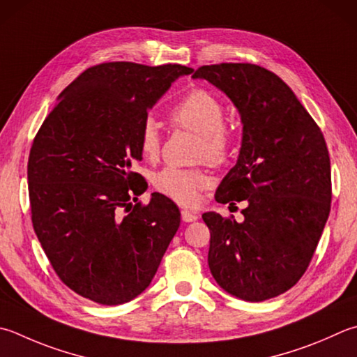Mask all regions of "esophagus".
Segmentation results:
<instances>
[{
    "instance_id": "34e87169",
    "label": "esophagus",
    "mask_w": 357,
    "mask_h": 357,
    "mask_svg": "<svg viewBox=\"0 0 357 357\" xmlns=\"http://www.w3.org/2000/svg\"><path fill=\"white\" fill-rule=\"evenodd\" d=\"M197 214L196 213H191V211H188V210H181V220L183 222H194V220H197Z\"/></svg>"
}]
</instances>
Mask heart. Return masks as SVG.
I'll return each instance as SVG.
<instances>
[{
    "label": "heart",
    "instance_id": "1",
    "mask_svg": "<svg viewBox=\"0 0 357 357\" xmlns=\"http://www.w3.org/2000/svg\"><path fill=\"white\" fill-rule=\"evenodd\" d=\"M172 123L199 135L197 160L211 165H224L230 160L234 135L224 124L225 109L220 100L206 90H191L174 105ZM160 132L152 118H146L139 129V149L144 158L155 160L160 153ZM153 188L163 196L183 206H196L202 192L211 185L204 169H180L166 166L152 177Z\"/></svg>",
    "mask_w": 357,
    "mask_h": 357
}]
</instances>
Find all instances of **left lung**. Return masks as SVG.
<instances>
[{"instance_id":"8db88e82","label":"left lung","mask_w":357,"mask_h":357,"mask_svg":"<svg viewBox=\"0 0 357 357\" xmlns=\"http://www.w3.org/2000/svg\"><path fill=\"white\" fill-rule=\"evenodd\" d=\"M242 121L239 157L216 191L219 204L245 200L244 220L205 213L208 266L225 292L264 301L303 277L331 208L324 133L277 74L252 63L200 66Z\"/></svg>"}]
</instances>
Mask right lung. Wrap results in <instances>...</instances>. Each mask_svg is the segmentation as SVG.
I'll use <instances>...</instances> for the list:
<instances>
[{
  "instance_id": "obj_1",
  "label": "right lung",
  "mask_w": 357,
  "mask_h": 357,
  "mask_svg": "<svg viewBox=\"0 0 357 357\" xmlns=\"http://www.w3.org/2000/svg\"><path fill=\"white\" fill-rule=\"evenodd\" d=\"M192 68L109 62L85 70L60 93L31 147L32 225L51 266L71 291L99 305H123L151 284L180 227L172 200L153 192L132 205L146 181L147 110Z\"/></svg>"
}]
</instances>
